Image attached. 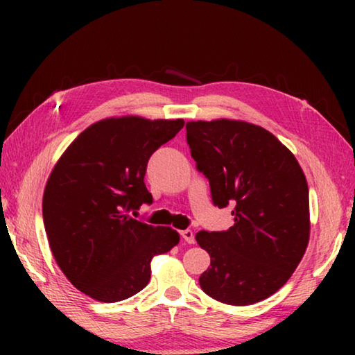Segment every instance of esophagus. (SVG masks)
Returning a JSON list of instances; mask_svg holds the SVG:
<instances>
[{"mask_svg":"<svg viewBox=\"0 0 355 355\" xmlns=\"http://www.w3.org/2000/svg\"><path fill=\"white\" fill-rule=\"evenodd\" d=\"M182 238L184 239L188 244H194L196 243V238H194V232L192 230H183L182 232Z\"/></svg>","mask_w":355,"mask_h":355,"instance_id":"1","label":"esophagus"}]
</instances>
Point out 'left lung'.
<instances>
[{"mask_svg": "<svg viewBox=\"0 0 355 355\" xmlns=\"http://www.w3.org/2000/svg\"><path fill=\"white\" fill-rule=\"evenodd\" d=\"M186 139L214 205L235 207L228 230L196 235L211 257L200 288L228 305L272 296L310 239L309 186L297 159L272 133L243 120L188 122Z\"/></svg>", "mask_w": 355, "mask_h": 355, "instance_id": "obj_1", "label": "left lung"}]
</instances>
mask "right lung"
Listing matches in <instances>:
<instances>
[{
  "mask_svg": "<svg viewBox=\"0 0 355 355\" xmlns=\"http://www.w3.org/2000/svg\"><path fill=\"white\" fill-rule=\"evenodd\" d=\"M184 120L110 117L86 128L53 167L42 200L51 254L76 290L119 302L147 286L152 258L180 241L171 227L130 213L152 203L144 183L150 156Z\"/></svg>",
  "mask_w": 355,
  "mask_h": 355,
  "instance_id": "add662e5",
  "label": "right lung"
}]
</instances>
